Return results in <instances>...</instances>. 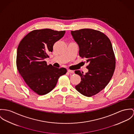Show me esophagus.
Segmentation results:
<instances>
[{"instance_id":"obj_1","label":"esophagus","mask_w":134,"mask_h":134,"mask_svg":"<svg viewBox=\"0 0 134 134\" xmlns=\"http://www.w3.org/2000/svg\"><path fill=\"white\" fill-rule=\"evenodd\" d=\"M68 72H69L70 73H72V74L74 73V71L73 70H69V69L68 70Z\"/></svg>"}]
</instances>
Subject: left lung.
<instances>
[{"label": "left lung", "instance_id": "left-lung-1", "mask_svg": "<svg viewBox=\"0 0 134 134\" xmlns=\"http://www.w3.org/2000/svg\"><path fill=\"white\" fill-rule=\"evenodd\" d=\"M74 40L79 47V55L88 66V72L80 70L75 73L81 81L75 88L83 95L90 97L103 89L111 80L115 68V58L111 42L103 33L85 29L71 31Z\"/></svg>", "mask_w": 134, "mask_h": 134}]
</instances>
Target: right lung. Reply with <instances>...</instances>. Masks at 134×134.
I'll return each instance as SVG.
<instances>
[{
	"mask_svg": "<svg viewBox=\"0 0 134 134\" xmlns=\"http://www.w3.org/2000/svg\"><path fill=\"white\" fill-rule=\"evenodd\" d=\"M65 31L42 29L31 31L21 41L17 48V69L25 82L38 95H45L55 87L59 78L67 72L65 68L47 65L45 59L52 52L54 44Z\"/></svg>",
	"mask_w": 134,
	"mask_h": 134,
	"instance_id": "add662e5",
	"label": "right lung"
}]
</instances>
